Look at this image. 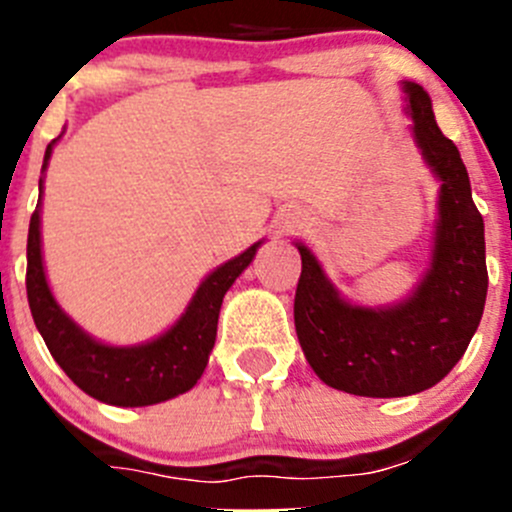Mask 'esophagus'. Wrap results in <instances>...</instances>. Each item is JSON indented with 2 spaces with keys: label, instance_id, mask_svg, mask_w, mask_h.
I'll return each mask as SVG.
<instances>
[{
  "label": "esophagus",
  "instance_id": "esophagus-1",
  "mask_svg": "<svg viewBox=\"0 0 512 512\" xmlns=\"http://www.w3.org/2000/svg\"><path fill=\"white\" fill-rule=\"evenodd\" d=\"M297 230H302V225H297V223L287 225V232H297Z\"/></svg>",
  "mask_w": 512,
  "mask_h": 512
}]
</instances>
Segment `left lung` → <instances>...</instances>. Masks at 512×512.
Segmentation results:
<instances>
[{
	"label": "left lung",
	"instance_id": "left-lung-1",
	"mask_svg": "<svg viewBox=\"0 0 512 512\" xmlns=\"http://www.w3.org/2000/svg\"><path fill=\"white\" fill-rule=\"evenodd\" d=\"M414 138L441 180L431 270L406 302L389 309L349 304L312 252L297 245L302 275L294 327L314 374L327 386L371 399L411 396L443 379L476 334L488 294L483 215L456 143L438 128L431 98L406 81Z\"/></svg>",
	"mask_w": 512,
	"mask_h": 512
}]
</instances>
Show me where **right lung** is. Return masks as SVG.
I'll use <instances>...</instances> for the list:
<instances>
[{
  "mask_svg": "<svg viewBox=\"0 0 512 512\" xmlns=\"http://www.w3.org/2000/svg\"><path fill=\"white\" fill-rule=\"evenodd\" d=\"M49 156L51 143L46 146L44 168ZM39 205L27 237V297L36 329L66 376L81 391L111 406H151L193 389L213 352L225 292L250 265L260 242L205 277L183 317L163 337L141 347H106L81 332L61 312L46 285L41 265Z\"/></svg>",
  "mask_w": 512,
  "mask_h": 512,
  "instance_id": "add662e5",
  "label": "right lung"
}]
</instances>
